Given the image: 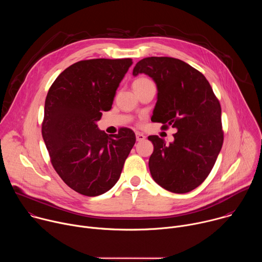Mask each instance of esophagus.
Segmentation results:
<instances>
[{"label":"esophagus","mask_w":262,"mask_h":262,"mask_svg":"<svg viewBox=\"0 0 262 262\" xmlns=\"http://www.w3.org/2000/svg\"><path fill=\"white\" fill-rule=\"evenodd\" d=\"M136 139H137V141H138V142H141V141L145 140V136H144L143 134L137 133V134H136Z\"/></svg>","instance_id":"obj_1"}]
</instances>
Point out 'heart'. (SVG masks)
Instances as JSON below:
<instances>
[{
    "mask_svg": "<svg viewBox=\"0 0 262 262\" xmlns=\"http://www.w3.org/2000/svg\"><path fill=\"white\" fill-rule=\"evenodd\" d=\"M149 82H151L150 80L149 79H147V78H138L137 80H135L134 81V83H133V87H138V86H142V85H144V84H146V83H149Z\"/></svg>",
    "mask_w": 262,
    "mask_h": 262,
    "instance_id": "heart-1",
    "label": "heart"
}]
</instances>
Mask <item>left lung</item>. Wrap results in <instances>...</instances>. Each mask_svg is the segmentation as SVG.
I'll return each instance as SVG.
<instances>
[{"label":"left lung","instance_id":"left-lung-1","mask_svg":"<svg viewBox=\"0 0 262 262\" xmlns=\"http://www.w3.org/2000/svg\"><path fill=\"white\" fill-rule=\"evenodd\" d=\"M139 73L158 87L154 122L177 129L169 145L159 136L148 137L155 146L148 164L151 176L167 191L189 193L206 179L221 151L220 101L203 74L179 59L144 58L134 68V76Z\"/></svg>","mask_w":262,"mask_h":262}]
</instances>
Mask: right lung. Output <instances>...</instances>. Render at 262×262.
<instances>
[{
    "mask_svg": "<svg viewBox=\"0 0 262 262\" xmlns=\"http://www.w3.org/2000/svg\"><path fill=\"white\" fill-rule=\"evenodd\" d=\"M132 64L129 58L79 61L62 71L48 92L41 132L51 163L69 188L84 196L113 188L136 143L129 128L107 136L96 125Z\"/></svg>",
    "mask_w": 262,
    "mask_h": 262,
    "instance_id": "right-lung-1",
    "label": "right lung"
}]
</instances>
